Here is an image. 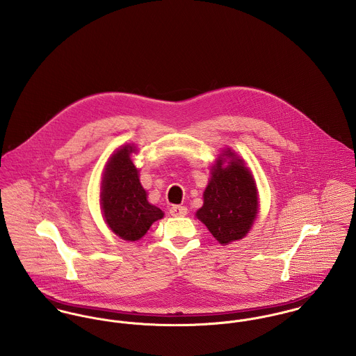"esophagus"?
Instances as JSON below:
<instances>
[{
	"mask_svg": "<svg viewBox=\"0 0 356 356\" xmlns=\"http://www.w3.org/2000/svg\"><path fill=\"white\" fill-rule=\"evenodd\" d=\"M170 213L172 216H185L188 213V208L184 205H172L170 208Z\"/></svg>",
	"mask_w": 356,
	"mask_h": 356,
	"instance_id": "34e87169",
	"label": "esophagus"
}]
</instances>
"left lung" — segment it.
<instances>
[{
	"label": "left lung",
	"mask_w": 356,
	"mask_h": 356,
	"mask_svg": "<svg viewBox=\"0 0 356 356\" xmlns=\"http://www.w3.org/2000/svg\"><path fill=\"white\" fill-rule=\"evenodd\" d=\"M227 157L233 152L226 151ZM227 167L218 161L204 192L203 207L196 216L220 243L243 238L251 229L257 212V192L251 171L243 160L234 159Z\"/></svg>",
	"instance_id": "obj_1"
}]
</instances>
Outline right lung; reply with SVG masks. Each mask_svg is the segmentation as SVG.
<instances>
[{
    "label": "right lung",
    "mask_w": 356,
    "mask_h": 356,
    "mask_svg": "<svg viewBox=\"0 0 356 356\" xmlns=\"http://www.w3.org/2000/svg\"><path fill=\"white\" fill-rule=\"evenodd\" d=\"M133 147H123L112 154L102 177V208L111 230L126 241L140 240L163 218V211L147 200L140 184L138 170L130 153Z\"/></svg>",
    "instance_id": "1"
}]
</instances>
